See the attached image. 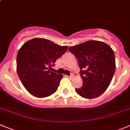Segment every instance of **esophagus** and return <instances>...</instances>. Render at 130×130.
I'll return each mask as SVG.
<instances>
[{
    "label": "esophagus",
    "mask_w": 130,
    "mask_h": 130,
    "mask_svg": "<svg viewBox=\"0 0 130 130\" xmlns=\"http://www.w3.org/2000/svg\"><path fill=\"white\" fill-rule=\"evenodd\" d=\"M73 76H74V75L72 74H71V75H70V76H68L67 77H69V78H72V77H73Z\"/></svg>",
    "instance_id": "esophagus-1"
}]
</instances>
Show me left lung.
<instances>
[{"label": "left lung", "mask_w": 130, "mask_h": 130, "mask_svg": "<svg viewBox=\"0 0 130 130\" xmlns=\"http://www.w3.org/2000/svg\"><path fill=\"white\" fill-rule=\"evenodd\" d=\"M78 59L83 85L76 93L84 98L93 99L103 94L111 82L116 71L113 51L103 42L90 40L69 47Z\"/></svg>", "instance_id": "8db88e82"}]
</instances>
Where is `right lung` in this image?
Wrapping results in <instances>:
<instances>
[{
    "label": "right lung",
    "instance_id": "1",
    "mask_svg": "<svg viewBox=\"0 0 130 130\" xmlns=\"http://www.w3.org/2000/svg\"><path fill=\"white\" fill-rule=\"evenodd\" d=\"M67 48V46L40 38L27 41L22 46L17 56V71L30 94L42 98L56 92L63 75L51 71Z\"/></svg>",
    "mask_w": 130,
    "mask_h": 130
}]
</instances>
